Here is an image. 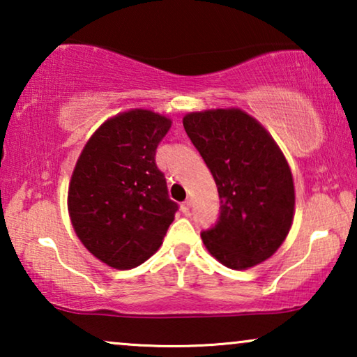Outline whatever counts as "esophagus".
<instances>
[{
	"label": "esophagus",
	"instance_id": "1",
	"mask_svg": "<svg viewBox=\"0 0 357 357\" xmlns=\"http://www.w3.org/2000/svg\"><path fill=\"white\" fill-rule=\"evenodd\" d=\"M190 208H192V202H190V199H185V202L180 204V209H182L183 214H188Z\"/></svg>",
	"mask_w": 357,
	"mask_h": 357
}]
</instances>
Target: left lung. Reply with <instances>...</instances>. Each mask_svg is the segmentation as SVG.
Masks as SVG:
<instances>
[{
  "label": "left lung",
  "mask_w": 357,
  "mask_h": 357,
  "mask_svg": "<svg viewBox=\"0 0 357 357\" xmlns=\"http://www.w3.org/2000/svg\"><path fill=\"white\" fill-rule=\"evenodd\" d=\"M183 128L216 182L221 213L202 232L204 247L232 270L275 253L294 218V182L271 135L241 109L193 112Z\"/></svg>",
  "instance_id": "obj_1"
}]
</instances>
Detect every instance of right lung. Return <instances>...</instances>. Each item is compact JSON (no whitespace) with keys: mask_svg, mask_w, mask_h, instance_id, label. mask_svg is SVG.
<instances>
[{"mask_svg":"<svg viewBox=\"0 0 357 357\" xmlns=\"http://www.w3.org/2000/svg\"><path fill=\"white\" fill-rule=\"evenodd\" d=\"M172 125L135 109L107 120L77 159L68 190L76 236L96 258L130 270L158 252L178 204L155 164V149Z\"/></svg>","mask_w":357,"mask_h":357,"instance_id":"1","label":"right lung"}]
</instances>
